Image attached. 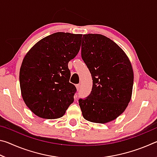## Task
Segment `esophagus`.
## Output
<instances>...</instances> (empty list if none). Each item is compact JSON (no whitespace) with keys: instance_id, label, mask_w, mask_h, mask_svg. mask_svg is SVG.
<instances>
[{"instance_id":"34e87169","label":"esophagus","mask_w":157,"mask_h":157,"mask_svg":"<svg viewBox=\"0 0 157 157\" xmlns=\"http://www.w3.org/2000/svg\"><path fill=\"white\" fill-rule=\"evenodd\" d=\"M80 87H81V86H80V84H76V88H77V90H78V91H79V90L80 89Z\"/></svg>"}]
</instances>
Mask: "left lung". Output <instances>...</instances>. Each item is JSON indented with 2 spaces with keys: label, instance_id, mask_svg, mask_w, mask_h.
Masks as SVG:
<instances>
[{
  "label": "left lung",
  "instance_id": "1",
  "mask_svg": "<svg viewBox=\"0 0 157 157\" xmlns=\"http://www.w3.org/2000/svg\"><path fill=\"white\" fill-rule=\"evenodd\" d=\"M81 55L93 79L90 94L79 99L82 116L97 123L115 120L131 100L134 73L128 57L115 42L99 34L83 35Z\"/></svg>",
  "mask_w": 157,
  "mask_h": 157
}]
</instances>
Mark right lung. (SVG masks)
I'll list each match as a JSON object with an SVG mask.
<instances>
[{
  "label": "right lung",
  "instance_id": "obj_1",
  "mask_svg": "<svg viewBox=\"0 0 157 157\" xmlns=\"http://www.w3.org/2000/svg\"><path fill=\"white\" fill-rule=\"evenodd\" d=\"M82 34L56 33L44 37L25 55L19 73L23 99L39 117H62L77 91L68 63L80 49Z\"/></svg>",
  "mask_w": 157,
  "mask_h": 157
}]
</instances>
